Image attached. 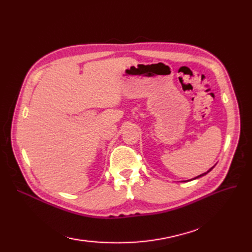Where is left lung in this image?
Instances as JSON below:
<instances>
[{"label":"left lung","instance_id":"left-lung-1","mask_svg":"<svg viewBox=\"0 0 252 252\" xmlns=\"http://www.w3.org/2000/svg\"><path fill=\"white\" fill-rule=\"evenodd\" d=\"M212 168H213V167H212ZM212 168H210V169H209V170H208V171H207V172H205V173H203V174H201V175H199V177H196V178H194V179H192V180H195V179H199V178H201V177H203V175H205V174H207V173H208V172H209V171H211V169H212Z\"/></svg>","mask_w":252,"mask_h":252}]
</instances>
